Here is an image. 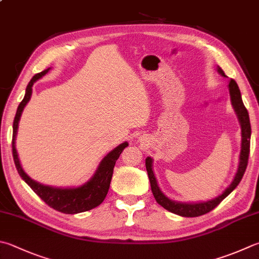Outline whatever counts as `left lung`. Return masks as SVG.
Segmentation results:
<instances>
[{
    "label": "left lung",
    "mask_w": 259,
    "mask_h": 259,
    "mask_svg": "<svg viewBox=\"0 0 259 259\" xmlns=\"http://www.w3.org/2000/svg\"><path fill=\"white\" fill-rule=\"evenodd\" d=\"M218 72L220 73L221 75L226 76L221 67L218 66ZM229 92H230L231 104L237 113L239 123L241 125V151H240V161H239L238 170L235 178H233L232 183L229 185V187L224 190L220 196H218L214 199H211V201L203 202V203L188 204V203H179V202L171 201V199H169L162 192H161L158 186L157 179H155V176L152 170V159L150 157L145 159L146 171H148L151 189H152L155 201H157L158 204H160L161 206L164 207L165 209H168L169 212L178 214V215H182V217H186V218H195V217L203 215V214H206L209 211H212L213 208H215L219 204H220L223 199L238 186L239 183H240V180L242 179V176L245 174L246 168H247L248 157H249L251 127H250V121H249V115H248V111L242 102L240 90H239L237 82L233 79H231L230 82H229Z\"/></svg>",
    "instance_id": "obj_1"
}]
</instances>
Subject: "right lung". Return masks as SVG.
Instances as JSON below:
<instances>
[{"instance_id":"right-lung-1","label":"right lung","mask_w":259,"mask_h":259,"mask_svg":"<svg viewBox=\"0 0 259 259\" xmlns=\"http://www.w3.org/2000/svg\"><path fill=\"white\" fill-rule=\"evenodd\" d=\"M50 70L51 67L40 73H37L36 75H33V77L27 85L24 98L20 102V105L18 106L17 114L13 120L12 135V154L14 164H16V168L19 175H20V177L29 185V186H30L33 192H35L48 206H51L52 208L56 209V211L65 214H76L90 211V209L99 206L100 204L104 202L110 186V180L111 177H113L116 160L119 158L120 153L123 152V150L126 146H128V143H121L113 151H110V152L101 160L99 167L96 170V172L92 176V178L89 182H87L80 187L56 188L39 184L29 177V176L23 171L20 164V160L18 158V153L16 150V135L18 132V125L19 120H20L22 110L28 104V101L30 100L33 83L45 75Z\"/></svg>"}]
</instances>
